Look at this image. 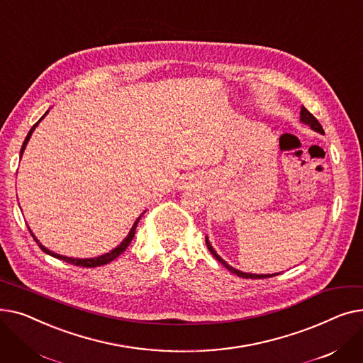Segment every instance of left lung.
<instances>
[{"label":"left lung","mask_w":363,"mask_h":363,"mask_svg":"<svg viewBox=\"0 0 363 363\" xmlns=\"http://www.w3.org/2000/svg\"><path fill=\"white\" fill-rule=\"evenodd\" d=\"M300 119H301V122H303V123L309 125L313 130H316V132H319V133H323V128H322V125L318 122V119L313 116V114H312L306 107H301V111H300ZM206 244H207V249H208V252H211V253L213 255V257H215L218 262H220L228 271L233 272V274H235L237 277H241V278H250V279H260V278H271V277H277V275H279V274H272V275H256V274H245V272L237 271V269H234V268H233V266L228 264L223 259H220V256H218V253L213 250V247L211 245V242H208V240H207V238H206Z\"/></svg>","instance_id":"1"}]
</instances>
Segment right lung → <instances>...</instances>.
Masks as SVG:
<instances>
[{"instance_id": "obj_1", "label": "right lung", "mask_w": 363, "mask_h": 363, "mask_svg": "<svg viewBox=\"0 0 363 363\" xmlns=\"http://www.w3.org/2000/svg\"><path fill=\"white\" fill-rule=\"evenodd\" d=\"M47 114V113H45ZM44 114V116H45ZM43 116V118H44ZM41 118V119H43ZM40 119V121H41ZM40 123V122H36L33 126H32V129L29 130V133H28V137L25 138V141H23V145H22V150H21V157H22V155H23V151H25V147H26V144H28V141H29V138H30V135H32V132H33V129L36 128V125ZM140 219H141V216L135 220V223H133V226H132V230H130V233H129V235L123 240V242H121V245H118L116 249L114 250H111L110 253H107V255H103V256H100V257H94V259H72V257H66V256H60V255H55V253H52V252H50L48 249H45V247L38 241L36 238H35V235L30 233V230H29V233H30V235L33 237V240L38 242V245L41 247V250L44 252V253H47V255H50V256H52V257H57V259H60V260H63V262H67V263H70V264H74V266H82V268H97V266H103V264H107V263H110L111 260H114L116 259L119 255H122L126 249H128V245L130 244V241H132V238L135 237V230H137V225H138V222H140Z\"/></svg>"}]
</instances>
